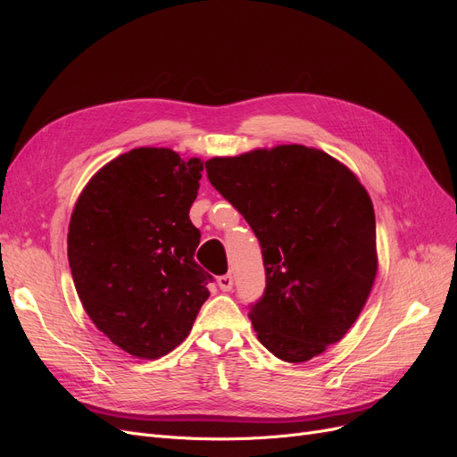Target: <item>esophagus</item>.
Segmentation results:
<instances>
[{
  "label": "esophagus",
  "instance_id": "1",
  "mask_svg": "<svg viewBox=\"0 0 457 457\" xmlns=\"http://www.w3.org/2000/svg\"><path fill=\"white\" fill-rule=\"evenodd\" d=\"M217 284H219L220 289H223V292H230L232 286H234V280H232L230 274H223V276H219V278H217Z\"/></svg>",
  "mask_w": 457,
  "mask_h": 457
}]
</instances>
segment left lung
<instances>
[{"mask_svg":"<svg viewBox=\"0 0 457 457\" xmlns=\"http://www.w3.org/2000/svg\"><path fill=\"white\" fill-rule=\"evenodd\" d=\"M205 171L261 245L267 286L250 305L257 339L286 362L324 353L354 324L376 280L366 188L341 162L303 145L212 158Z\"/></svg>","mask_w":457,"mask_h":457,"instance_id":"1","label":"left lung"}]
</instances>
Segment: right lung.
<instances>
[{
    "instance_id": "right-lung-1",
    "label": "right lung",
    "mask_w": 457,
    "mask_h": 457,
    "mask_svg": "<svg viewBox=\"0 0 457 457\" xmlns=\"http://www.w3.org/2000/svg\"><path fill=\"white\" fill-rule=\"evenodd\" d=\"M204 162L170 148H133L81 192L68 227V262L81 305L126 353L160 358L181 345L210 297L190 223Z\"/></svg>"
}]
</instances>
